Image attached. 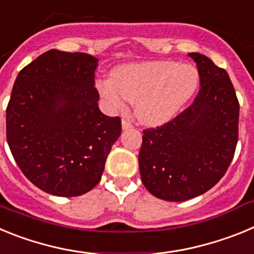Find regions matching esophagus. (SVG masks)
<instances>
[{"mask_svg":"<svg viewBox=\"0 0 254 254\" xmlns=\"http://www.w3.org/2000/svg\"><path fill=\"white\" fill-rule=\"evenodd\" d=\"M129 128H132V125H131V122H129V121H126V120H123L122 121V129H129Z\"/></svg>","mask_w":254,"mask_h":254,"instance_id":"34e87169","label":"esophagus"}]
</instances>
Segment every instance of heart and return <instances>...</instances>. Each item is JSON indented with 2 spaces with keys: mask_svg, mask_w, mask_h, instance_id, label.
Masks as SVG:
<instances>
[{
  "mask_svg": "<svg viewBox=\"0 0 254 254\" xmlns=\"http://www.w3.org/2000/svg\"><path fill=\"white\" fill-rule=\"evenodd\" d=\"M198 86L199 75L193 66L147 61L116 68L113 78L100 82L99 91L111 111L125 112L129 100L141 122L161 126L181 113Z\"/></svg>",
  "mask_w": 254,
  "mask_h": 254,
  "instance_id": "obj_1",
  "label": "heart"
}]
</instances>
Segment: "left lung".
I'll return each mask as SVG.
<instances>
[{
	"instance_id": "1",
	"label": "left lung",
	"mask_w": 254,
	"mask_h": 254,
	"mask_svg": "<svg viewBox=\"0 0 254 254\" xmlns=\"http://www.w3.org/2000/svg\"><path fill=\"white\" fill-rule=\"evenodd\" d=\"M201 89L193 104L164 126L143 131L141 181L160 199L181 202L207 192L223 178L238 143L239 102L225 69L188 53Z\"/></svg>"
}]
</instances>
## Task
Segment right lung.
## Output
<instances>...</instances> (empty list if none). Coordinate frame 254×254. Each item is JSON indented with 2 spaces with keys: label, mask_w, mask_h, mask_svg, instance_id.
Here are the masks:
<instances>
[{
  "label": "right lung",
  "mask_w": 254,
  "mask_h": 254,
  "mask_svg": "<svg viewBox=\"0 0 254 254\" xmlns=\"http://www.w3.org/2000/svg\"><path fill=\"white\" fill-rule=\"evenodd\" d=\"M98 58L51 49L17 75L6 109L12 156L34 186L76 197L99 183L122 131L118 117L98 107Z\"/></svg>",
  "instance_id": "obj_1"
}]
</instances>
